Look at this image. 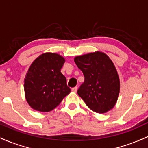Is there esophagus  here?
<instances>
[{
  "instance_id": "esophagus-1",
  "label": "esophagus",
  "mask_w": 148,
  "mask_h": 148,
  "mask_svg": "<svg viewBox=\"0 0 148 148\" xmlns=\"http://www.w3.org/2000/svg\"><path fill=\"white\" fill-rule=\"evenodd\" d=\"M72 92H76V91H77V87H74L72 88Z\"/></svg>"
}]
</instances>
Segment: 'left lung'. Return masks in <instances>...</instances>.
<instances>
[{
    "label": "left lung",
    "mask_w": 148,
    "mask_h": 148,
    "mask_svg": "<svg viewBox=\"0 0 148 148\" xmlns=\"http://www.w3.org/2000/svg\"><path fill=\"white\" fill-rule=\"evenodd\" d=\"M74 62L85 78L78 95L96 113H104L112 109L120 92V79L109 57L97 51L76 56Z\"/></svg>",
    "instance_id": "left-lung-1"
}]
</instances>
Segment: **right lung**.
I'll return each mask as SVG.
<instances>
[{
	"label": "right lung",
	"mask_w": 148,
	"mask_h": 148,
	"mask_svg": "<svg viewBox=\"0 0 148 148\" xmlns=\"http://www.w3.org/2000/svg\"><path fill=\"white\" fill-rule=\"evenodd\" d=\"M64 63L61 56L45 53L31 64L24 79V90L27 102L33 109L52 111L70 92L60 72Z\"/></svg>",
	"instance_id": "add662e5"
}]
</instances>
